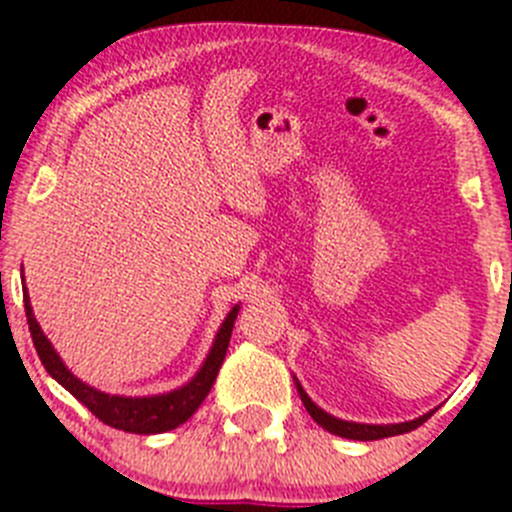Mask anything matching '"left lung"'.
<instances>
[{
	"label": "left lung",
	"instance_id": "obj_1",
	"mask_svg": "<svg viewBox=\"0 0 512 512\" xmlns=\"http://www.w3.org/2000/svg\"><path fill=\"white\" fill-rule=\"evenodd\" d=\"M295 386H298L300 399H303L305 409H308V414L315 419V422L321 424L323 429H328L331 434H338V437H346V439H358V442H371V439H384V437H394V434L412 432V429H417L419 424H424L434 414V412H429V414H424V417L412 419V422H401V424L343 422V419H336V417H331L328 412H323L321 407H315L313 401H310V396L305 394L303 386H300L298 381H295Z\"/></svg>",
	"mask_w": 512,
	"mask_h": 512
}]
</instances>
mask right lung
Masks as SVG:
<instances>
[{
	"label": "right lung",
	"instance_id": "add662e5",
	"mask_svg": "<svg viewBox=\"0 0 512 512\" xmlns=\"http://www.w3.org/2000/svg\"><path fill=\"white\" fill-rule=\"evenodd\" d=\"M25 313L27 323H30L32 343H35L37 348V356H40L42 366H45L47 374H50L57 384L65 386L80 404H85V407H88L100 422L108 424V427L123 429V432L131 434H161L184 424L191 414L202 407V401L207 399L209 389H212V384L217 381L219 369H222L224 356H227L229 338H232V328L234 321H237V313H240V305H234V308L229 310L227 318H224L222 328H219L217 338H214L212 351H209L207 361H204L202 369L197 371V376H194L189 384L181 386V389L156 396H116L83 384L78 376L70 374L68 366L62 364L60 356H57L55 348H52V343L47 341V336L42 333L40 323L35 321V313H32L27 288Z\"/></svg>",
	"mask_w": 512,
	"mask_h": 512
}]
</instances>
